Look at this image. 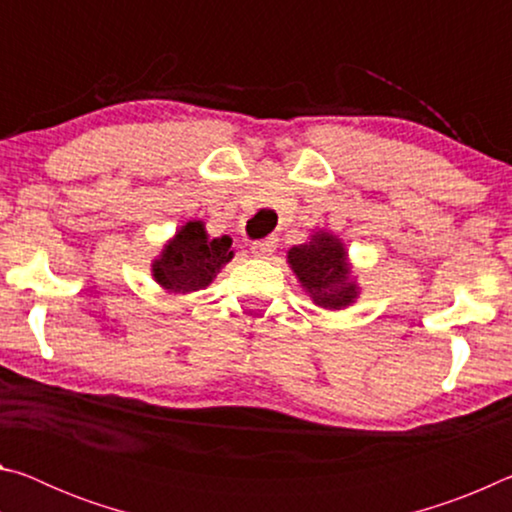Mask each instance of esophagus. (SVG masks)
Wrapping results in <instances>:
<instances>
[{
    "mask_svg": "<svg viewBox=\"0 0 512 512\" xmlns=\"http://www.w3.org/2000/svg\"><path fill=\"white\" fill-rule=\"evenodd\" d=\"M275 246H277V237H266L262 241H255L253 246H250V250H253L255 257H268L275 253Z\"/></svg>",
    "mask_w": 512,
    "mask_h": 512,
    "instance_id": "obj_1",
    "label": "esophagus"
}]
</instances>
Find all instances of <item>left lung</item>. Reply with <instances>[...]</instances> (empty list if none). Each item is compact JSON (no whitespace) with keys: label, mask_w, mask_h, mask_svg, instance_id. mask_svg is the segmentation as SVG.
<instances>
[{"label":"left lung","mask_w":512,"mask_h":512,"mask_svg":"<svg viewBox=\"0 0 512 512\" xmlns=\"http://www.w3.org/2000/svg\"><path fill=\"white\" fill-rule=\"evenodd\" d=\"M345 248L334 235L316 232L311 241L289 250V264L318 307L343 309L357 298Z\"/></svg>","instance_id":"1"}]
</instances>
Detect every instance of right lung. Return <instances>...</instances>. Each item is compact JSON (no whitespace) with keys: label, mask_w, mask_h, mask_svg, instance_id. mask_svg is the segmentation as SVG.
Returning <instances> with one entry per match:
<instances>
[{"label":"right lung","mask_w":512,"mask_h":512,"mask_svg":"<svg viewBox=\"0 0 512 512\" xmlns=\"http://www.w3.org/2000/svg\"><path fill=\"white\" fill-rule=\"evenodd\" d=\"M230 246V237L210 239L201 221H189L153 262L155 282L171 293L205 289L235 255Z\"/></svg>","instance_id":"add662e5"}]
</instances>
